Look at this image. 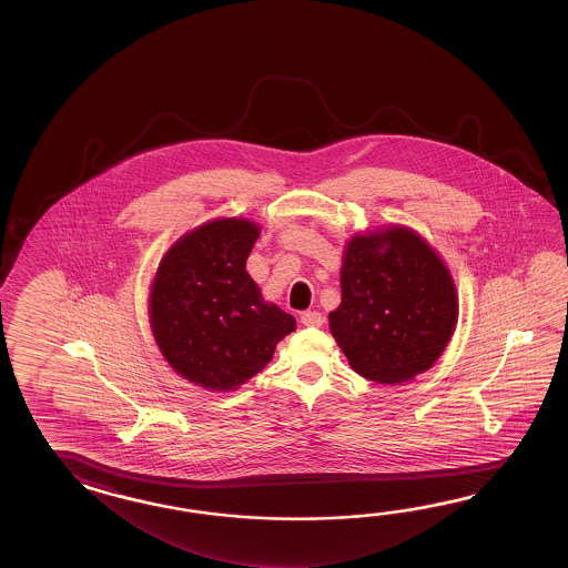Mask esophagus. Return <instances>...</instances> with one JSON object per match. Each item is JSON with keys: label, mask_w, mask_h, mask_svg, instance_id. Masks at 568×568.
I'll use <instances>...</instances> for the list:
<instances>
[{"label": "esophagus", "mask_w": 568, "mask_h": 568, "mask_svg": "<svg viewBox=\"0 0 568 568\" xmlns=\"http://www.w3.org/2000/svg\"><path fill=\"white\" fill-rule=\"evenodd\" d=\"M301 323L304 326H321L325 323V316L316 311H304L301 314Z\"/></svg>", "instance_id": "obj_1"}]
</instances>
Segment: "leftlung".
<instances>
[{
	"label": "left lung",
	"mask_w": 568,
	"mask_h": 568,
	"mask_svg": "<svg viewBox=\"0 0 568 568\" xmlns=\"http://www.w3.org/2000/svg\"><path fill=\"white\" fill-rule=\"evenodd\" d=\"M459 316L445 262L416 231L355 235L341 267L331 333L357 374L396 386L435 365Z\"/></svg>",
	"instance_id": "8db88e82"
}]
</instances>
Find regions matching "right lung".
<instances>
[{"mask_svg":"<svg viewBox=\"0 0 568 568\" xmlns=\"http://www.w3.org/2000/svg\"><path fill=\"white\" fill-rule=\"evenodd\" d=\"M257 237V223L247 219L209 221L170 247L152 282L158 347L176 374L211 392H230L260 374L296 328L245 270Z\"/></svg>","mask_w":568,"mask_h":568,"instance_id":"add662e5","label":"right lung"}]
</instances>
